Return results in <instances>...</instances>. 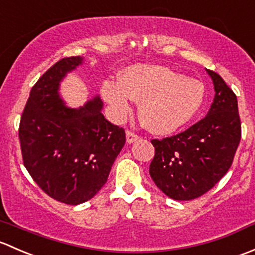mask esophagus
<instances>
[{
  "mask_svg": "<svg viewBox=\"0 0 255 255\" xmlns=\"http://www.w3.org/2000/svg\"><path fill=\"white\" fill-rule=\"evenodd\" d=\"M140 136L137 135V133H135L133 132V131H131V130H128L127 131V141H128V143H132V142H135V141H137V140H140Z\"/></svg>",
  "mask_w": 255,
  "mask_h": 255,
  "instance_id": "34e87169",
  "label": "esophagus"
}]
</instances>
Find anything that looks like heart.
<instances>
[{"instance_id": "obj_1", "label": "heart", "mask_w": 255, "mask_h": 255, "mask_svg": "<svg viewBox=\"0 0 255 255\" xmlns=\"http://www.w3.org/2000/svg\"><path fill=\"white\" fill-rule=\"evenodd\" d=\"M102 94L117 118L132 112L133 99L141 102L140 114L145 127L162 135L189 124L205 99L200 81L154 65L128 67L122 81L107 80L102 86Z\"/></svg>"}]
</instances>
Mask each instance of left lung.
<instances>
[{
	"instance_id": "1",
	"label": "left lung",
	"mask_w": 255,
	"mask_h": 255,
	"mask_svg": "<svg viewBox=\"0 0 255 255\" xmlns=\"http://www.w3.org/2000/svg\"><path fill=\"white\" fill-rule=\"evenodd\" d=\"M206 71L215 88L206 117L183 132L151 140L149 175L174 200H193L214 188L232 166L242 136L237 97L219 73Z\"/></svg>"
}]
</instances>
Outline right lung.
<instances>
[{
  "label": "right lung",
  "instance_id": "add662e5",
  "mask_svg": "<svg viewBox=\"0 0 255 255\" xmlns=\"http://www.w3.org/2000/svg\"><path fill=\"white\" fill-rule=\"evenodd\" d=\"M82 64V57L59 60L31 88L19 123L23 164L50 198L78 205L107 183L113 163L125 145V130L102 114L96 97L78 109L67 108L59 83Z\"/></svg>",
  "mask_w": 255,
  "mask_h": 255
}]
</instances>
